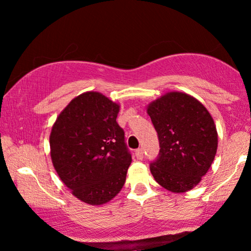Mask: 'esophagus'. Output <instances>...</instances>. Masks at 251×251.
<instances>
[{"label":"esophagus","mask_w":251,"mask_h":251,"mask_svg":"<svg viewBox=\"0 0 251 251\" xmlns=\"http://www.w3.org/2000/svg\"><path fill=\"white\" fill-rule=\"evenodd\" d=\"M135 154H136V157H137V159L142 160L143 157H144V151H143V149H137Z\"/></svg>","instance_id":"1"}]
</instances>
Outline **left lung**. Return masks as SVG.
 <instances>
[{"mask_svg": "<svg viewBox=\"0 0 251 251\" xmlns=\"http://www.w3.org/2000/svg\"><path fill=\"white\" fill-rule=\"evenodd\" d=\"M160 143L150 164L154 179L175 193L192 190L217 152L214 120L200 101L183 92H168L147 107Z\"/></svg>", "mask_w": 251, "mask_h": 251, "instance_id": "8db88e82", "label": "left lung"}]
</instances>
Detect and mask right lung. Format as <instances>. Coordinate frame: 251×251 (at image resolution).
Returning <instances> with one entry per match:
<instances>
[{
  "label": "right lung",
  "mask_w": 251,
  "mask_h": 251,
  "mask_svg": "<svg viewBox=\"0 0 251 251\" xmlns=\"http://www.w3.org/2000/svg\"><path fill=\"white\" fill-rule=\"evenodd\" d=\"M119 108L99 92H84L65 107L51 130L54 169L85 203H106L126 183L131 154L116 122Z\"/></svg>",
  "instance_id": "right-lung-1"
}]
</instances>
